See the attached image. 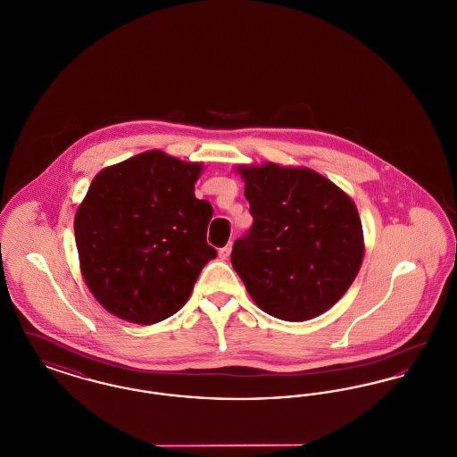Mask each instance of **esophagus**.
I'll use <instances>...</instances> for the list:
<instances>
[{"mask_svg":"<svg viewBox=\"0 0 457 457\" xmlns=\"http://www.w3.org/2000/svg\"><path fill=\"white\" fill-rule=\"evenodd\" d=\"M229 253H231V243H228L226 246H222V248L219 250V259H220V261H226V259L229 257Z\"/></svg>","mask_w":457,"mask_h":457,"instance_id":"1","label":"esophagus"}]
</instances>
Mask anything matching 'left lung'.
<instances>
[{"mask_svg": "<svg viewBox=\"0 0 457 457\" xmlns=\"http://www.w3.org/2000/svg\"><path fill=\"white\" fill-rule=\"evenodd\" d=\"M253 224L231 263L262 310L287 322L324 313L363 261L358 211L343 190L304 168H239Z\"/></svg>", "mask_w": 457, "mask_h": 457, "instance_id": "left-lung-1", "label": "left lung"}]
</instances>
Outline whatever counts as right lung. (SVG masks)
Segmentation results:
<instances>
[{"instance_id": "add662e5", "label": "right lung", "mask_w": 457, "mask_h": 457, "mask_svg": "<svg viewBox=\"0 0 457 457\" xmlns=\"http://www.w3.org/2000/svg\"><path fill=\"white\" fill-rule=\"evenodd\" d=\"M200 164L159 151L97 174L75 216L80 269L112 315L149 326L188 300L204 265L212 205L194 190Z\"/></svg>"}]
</instances>
